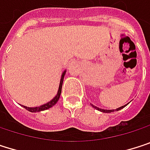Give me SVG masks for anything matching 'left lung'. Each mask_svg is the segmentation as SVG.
Listing matches in <instances>:
<instances>
[{
    "label": "left lung",
    "instance_id": "1",
    "mask_svg": "<svg viewBox=\"0 0 150 150\" xmlns=\"http://www.w3.org/2000/svg\"><path fill=\"white\" fill-rule=\"evenodd\" d=\"M128 104V103H127ZM127 104H126V105H124V106H122V107H120V108H116V109H112V110H108V109H102V108H97V107H95V106H93V105H92V107L93 108H94L95 109H97V110H99V111H100V112H114V111H119V110H120V109H122V108H124Z\"/></svg>",
    "mask_w": 150,
    "mask_h": 150
}]
</instances>
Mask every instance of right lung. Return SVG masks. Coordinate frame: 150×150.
<instances>
[{"label": "right lung", "mask_w": 150, "mask_h": 150, "mask_svg": "<svg viewBox=\"0 0 150 150\" xmlns=\"http://www.w3.org/2000/svg\"><path fill=\"white\" fill-rule=\"evenodd\" d=\"M66 73V70L63 71L62 75H61V79H60V83H59V86H58V90H57V93L56 94V96L49 102L40 106V107H35V108H29V107H26V106H22L25 109H27L28 111L31 112H41V111H44V110H47L50 108H52L53 106L56 105V103L58 101L59 98H60V95H61V92H62V86H63V81H64V75Z\"/></svg>", "instance_id": "1"}]
</instances>
